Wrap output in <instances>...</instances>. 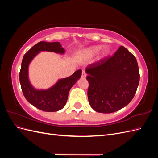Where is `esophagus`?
I'll list each match as a JSON object with an SVG mask.
<instances>
[{"label": "esophagus", "mask_w": 158, "mask_h": 158, "mask_svg": "<svg viewBox=\"0 0 158 158\" xmlns=\"http://www.w3.org/2000/svg\"><path fill=\"white\" fill-rule=\"evenodd\" d=\"M86 75L87 74H86V73H85V72L84 70H83L82 73V77L84 78L86 77Z\"/></svg>", "instance_id": "34e87169"}]
</instances>
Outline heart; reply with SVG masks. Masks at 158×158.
<instances>
[{"instance_id":"obj_1","label":"heart","mask_w":158,"mask_h":158,"mask_svg":"<svg viewBox=\"0 0 158 158\" xmlns=\"http://www.w3.org/2000/svg\"><path fill=\"white\" fill-rule=\"evenodd\" d=\"M101 49V47L100 46H92L89 47V48L87 49L84 52V55L86 56H92L95 55H96L99 51ZM109 52V49L107 47H103L102 49L101 52H100V56L104 57L106 56Z\"/></svg>"}]
</instances>
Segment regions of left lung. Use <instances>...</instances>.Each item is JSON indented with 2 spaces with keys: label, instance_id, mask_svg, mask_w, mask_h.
<instances>
[{
  "label": "left lung",
  "instance_id": "8db88e82",
  "mask_svg": "<svg viewBox=\"0 0 158 158\" xmlns=\"http://www.w3.org/2000/svg\"><path fill=\"white\" fill-rule=\"evenodd\" d=\"M85 72L89 103L99 113H111L127 106L139 84L136 57L123 46L113 56L88 65Z\"/></svg>",
  "mask_w": 158,
  "mask_h": 158
}]
</instances>
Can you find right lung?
<instances>
[{"label": "right lung", "mask_w": 158, "mask_h": 158, "mask_svg": "<svg viewBox=\"0 0 158 158\" xmlns=\"http://www.w3.org/2000/svg\"><path fill=\"white\" fill-rule=\"evenodd\" d=\"M40 51L55 52L64 54V49L59 42L40 41L28 51L23 57L20 72V82L27 101L36 108L46 112H55L63 109L68 99L69 91L82 75L78 70L66 78L60 79L53 86L47 89L38 90L31 85L28 78V66L32 59Z\"/></svg>", "instance_id": "right-lung-1"}]
</instances>
